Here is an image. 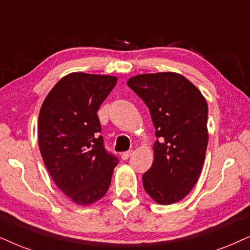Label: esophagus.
Segmentation results:
<instances>
[{"label": "esophagus", "mask_w": 250, "mask_h": 250, "mask_svg": "<svg viewBox=\"0 0 250 250\" xmlns=\"http://www.w3.org/2000/svg\"><path fill=\"white\" fill-rule=\"evenodd\" d=\"M131 154H132V151L123 152L122 154H121V158H122V160H128L131 156Z\"/></svg>", "instance_id": "34e87169"}]
</instances>
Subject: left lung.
I'll use <instances>...</instances> for the list:
<instances>
[{
    "instance_id": "left-lung-1",
    "label": "left lung",
    "mask_w": 250,
    "mask_h": 250,
    "mask_svg": "<svg viewBox=\"0 0 250 250\" xmlns=\"http://www.w3.org/2000/svg\"><path fill=\"white\" fill-rule=\"evenodd\" d=\"M127 84L151 113L154 161L143 175L146 193L160 205L181 201L197 184L208 145V105L199 89L172 72L141 74Z\"/></svg>"
}]
</instances>
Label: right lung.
Instances as JSON below:
<instances>
[{"mask_svg": "<svg viewBox=\"0 0 250 250\" xmlns=\"http://www.w3.org/2000/svg\"><path fill=\"white\" fill-rule=\"evenodd\" d=\"M118 78L71 73L41 106L39 147L52 181L76 205L101 200L119 160L104 147L97 111Z\"/></svg>", "mask_w": 250, "mask_h": 250, "instance_id": "right-lung-1", "label": "right lung"}]
</instances>
